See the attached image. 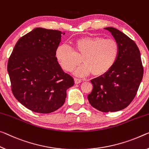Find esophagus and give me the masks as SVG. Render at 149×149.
Returning a JSON list of instances; mask_svg holds the SVG:
<instances>
[{"mask_svg": "<svg viewBox=\"0 0 149 149\" xmlns=\"http://www.w3.org/2000/svg\"><path fill=\"white\" fill-rule=\"evenodd\" d=\"M74 83L75 84H79L82 82V80L80 79H78V78H74Z\"/></svg>", "mask_w": 149, "mask_h": 149, "instance_id": "obj_1", "label": "esophagus"}]
</instances>
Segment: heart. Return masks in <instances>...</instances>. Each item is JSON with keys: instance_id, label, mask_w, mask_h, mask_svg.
Instances as JSON below:
<instances>
[{"instance_id": "obj_1", "label": "heart", "mask_w": 149, "mask_h": 149, "mask_svg": "<svg viewBox=\"0 0 149 149\" xmlns=\"http://www.w3.org/2000/svg\"><path fill=\"white\" fill-rule=\"evenodd\" d=\"M75 52L82 55V64L74 70L78 77H84L93 72L95 76L104 74L113 67L118 54V46L114 40L100 36H84L78 39ZM71 47L66 44L58 45L55 56L61 67L65 71L73 70L78 58Z\"/></svg>"}]
</instances>
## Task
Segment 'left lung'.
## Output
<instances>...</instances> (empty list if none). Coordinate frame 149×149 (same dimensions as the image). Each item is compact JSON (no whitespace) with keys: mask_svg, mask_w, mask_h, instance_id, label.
Instances as JSON below:
<instances>
[{"mask_svg":"<svg viewBox=\"0 0 149 149\" xmlns=\"http://www.w3.org/2000/svg\"><path fill=\"white\" fill-rule=\"evenodd\" d=\"M118 46V57L111 69L91 80L92 92L88 95L91 106L108 113L125 109L135 97L143 77L140 51L133 40L119 30L104 28Z\"/></svg>","mask_w":149,"mask_h":149,"instance_id":"1","label":"left lung"}]
</instances>
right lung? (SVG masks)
<instances>
[{
  "label": "right lung",
  "instance_id": "add662e5",
  "mask_svg": "<svg viewBox=\"0 0 149 149\" xmlns=\"http://www.w3.org/2000/svg\"><path fill=\"white\" fill-rule=\"evenodd\" d=\"M65 33L35 28L22 36L8 61L11 90L18 101L31 111L50 113L64 104L74 79L63 71L55 51Z\"/></svg>",
  "mask_w": 149,
  "mask_h": 149
}]
</instances>
